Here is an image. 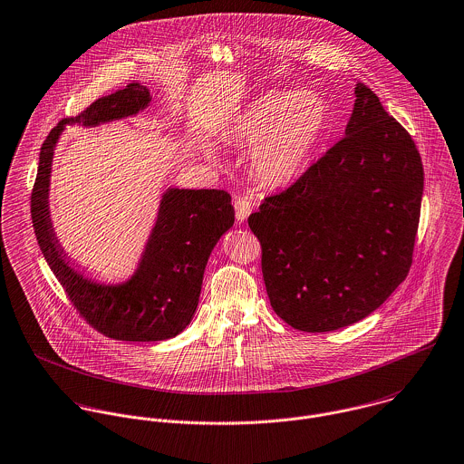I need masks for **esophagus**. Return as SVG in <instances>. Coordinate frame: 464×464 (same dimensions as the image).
<instances>
[{
    "label": "esophagus",
    "mask_w": 464,
    "mask_h": 464,
    "mask_svg": "<svg viewBox=\"0 0 464 464\" xmlns=\"http://www.w3.org/2000/svg\"><path fill=\"white\" fill-rule=\"evenodd\" d=\"M234 208H236V218H237V221H246L248 219V216L252 214V208H254V205H252V201L246 198V197H239V198L234 201Z\"/></svg>",
    "instance_id": "34e87169"
}]
</instances>
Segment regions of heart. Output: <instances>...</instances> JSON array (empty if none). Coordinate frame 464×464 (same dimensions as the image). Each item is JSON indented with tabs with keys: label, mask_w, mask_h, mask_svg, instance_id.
<instances>
[{
	"label": "heart",
	"mask_w": 464,
	"mask_h": 464,
	"mask_svg": "<svg viewBox=\"0 0 464 464\" xmlns=\"http://www.w3.org/2000/svg\"><path fill=\"white\" fill-rule=\"evenodd\" d=\"M331 121L327 100L314 91H271L232 121L228 140L254 146L257 177L269 186L293 182L309 162Z\"/></svg>",
	"instance_id": "b5f03b06"
}]
</instances>
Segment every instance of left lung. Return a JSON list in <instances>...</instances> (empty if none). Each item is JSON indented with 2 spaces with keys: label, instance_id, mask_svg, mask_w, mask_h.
<instances>
[{
  "label": "left lung",
  "instance_id": "1",
  "mask_svg": "<svg viewBox=\"0 0 464 464\" xmlns=\"http://www.w3.org/2000/svg\"><path fill=\"white\" fill-rule=\"evenodd\" d=\"M421 195L414 140L357 82L344 137L248 218L273 311L329 332L379 309L409 273Z\"/></svg>",
  "mask_w": 464,
  "mask_h": 464
}]
</instances>
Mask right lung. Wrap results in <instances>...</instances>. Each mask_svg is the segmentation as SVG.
I'll list each match as a JSON object with an SVG mask.
<instances>
[{
  "label": "right lung",
  "mask_w": 464,
  "mask_h": 464,
  "mask_svg": "<svg viewBox=\"0 0 464 464\" xmlns=\"http://www.w3.org/2000/svg\"><path fill=\"white\" fill-rule=\"evenodd\" d=\"M150 102V91L133 82L96 100L76 118L63 120L43 142L32 191V223L46 263L80 316L96 331L120 341H164L191 324L208 256L234 225V207L227 191L168 188L130 278L103 284L80 273L67 257L50 216V177L59 137L66 125L98 127L132 118Z\"/></svg>",
  "instance_id": "add662e5"
}]
</instances>
